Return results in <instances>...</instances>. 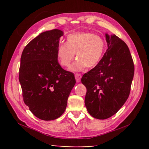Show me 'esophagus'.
Instances as JSON below:
<instances>
[{
	"label": "esophagus",
	"mask_w": 149,
	"mask_h": 149,
	"mask_svg": "<svg viewBox=\"0 0 149 149\" xmlns=\"http://www.w3.org/2000/svg\"><path fill=\"white\" fill-rule=\"evenodd\" d=\"M75 80L77 83H79L81 81V75L79 74H75Z\"/></svg>",
	"instance_id": "34e87169"
}]
</instances>
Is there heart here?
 Returning <instances> with one entry per match:
<instances>
[{
  "mask_svg": "<svg viewBox=\"0 0 149 149\" xmlns=\"http://www.w3.org/2000/svg\"><path fill=\"white\" fill-rule=\"evenodd\" d=\"M106 48L104 39L91 32H77L67 37L66 43H60L56 49V56L59 64L68 68L75 58L77 60L70 70L81 72L87 67L93 68L99 64Z\"/></svg>",
  "mask_w": 149,
  "mask_h": 149,
  "instance_id": "obj_1",
  "label": "heart"
}]
</instances>
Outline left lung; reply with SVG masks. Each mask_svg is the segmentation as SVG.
<instances>
[{
	"label": "left lung",
	"instance_id": "8db88e82",
	"mask_svg": "<svg viewBox=\"0 0 149 149\" xmlns=\"http://www.w3.org/2000/svg\"><path fill=\"white\" fill-rule=\"evenodd\" d=\"M108 49L99 64L85 74L81 82L87 88L85 104L93 118L112 116L129 97L134 64L125 42L116 35L106 34Z\"/></svg>",
	"mask_w": 149,
	"mask_h": 149
}]
</instances>
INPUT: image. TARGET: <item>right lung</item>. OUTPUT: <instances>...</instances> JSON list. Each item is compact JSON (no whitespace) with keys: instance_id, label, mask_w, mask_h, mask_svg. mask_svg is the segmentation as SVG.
Wrapping results in <instances>:
<instances>
[{"instance_id":"right-lung-1","label":"right lung","mask_w":149,"mask_h":149,"mask_svg":"<svg viewBox=\"0 0 149 149\" xmlns=\"http://www.w3.org/2000/svg\"><path fill=\"white\" fill-rule=\"evenodd\" d=\"M62 31L41 33L22 52L19 70L24 103L39 119L49 121L64 112L68 99L75 84L72 72L60 66L56 49Z\"/></svg>"}]
</instances>
